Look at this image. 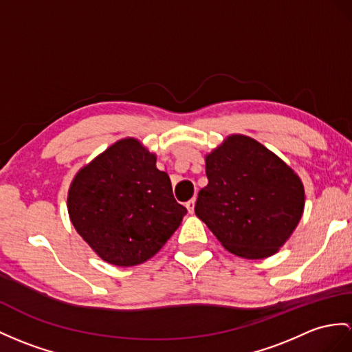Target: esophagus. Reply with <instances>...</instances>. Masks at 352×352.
Returning <instances> with one entry per match:
<instances>
[{
	"mask_svg": "<svg viewBox=\"0 0 352 352\" xmlns=\"http://www.w3.org/2000/svg\"><path fill=\"white\" fill-rule=\"evenodd\" d=\"M194 206H195V197L194 199H191L190 201H186V209L190 213H194Z\"/></svg>",
	"mask_w": 352,
	"mask_h": 352,
	"instance_id": "34e87169",
	"label": "esophagus"
}]
</instances>
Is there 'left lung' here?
I'll return each instance as SVG.
<instances>
[{"label": "left lung", "mask_w": 352, "mask_h": 352, "mask_svg": "<svg viewBox=\"0 0 352 352\" xmlns=\"http://www.w3.org/2000/svg\"><path fill=\"white\" fill-rule=\"evenodd\" d=\"M206 176L209 184L197 197L195 215L242 258L276 254L303 215L300 177L251 137H227L206 157Z\"/></svg>", "instance_id": "8db88e82"}]
</instances>
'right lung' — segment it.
Instances as JSON below:
<instances>
[{"instance_id":"add662e5","label":"right lung","mask_w":352,"mask_h":352,"mask_svg":"<svg viewBox=\"0 0 352 352\" xmlns=\"http://www.w3.org/2000/svg\"><path fill=\"white\" fill-rule=\"evenodd\" d=\"M157 157L135 139H122L80 168L68 191L77 233L102 260L130 267L155 255L186 209Z\"/></svg>"}]
</instances>
